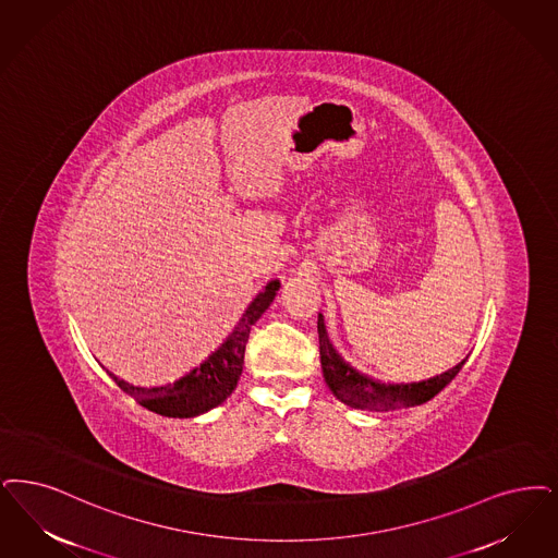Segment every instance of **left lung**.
Here are the masks:
<instances>
[{
	"label": "left lung",
	"mask_w": 558,
	"mask_h": 558,
	"mask_svg": "<svg viewBox=\"0 0 558 558\" xmlns=\"http://www.w3.org/2000/svg\"><path fill=\"white\" fill-rule=\"evenodd\" d=\"M317 335H319V359L322 372L328 388L336 399L353 409L361 411H397L402 407H415L434 399L446 384L461 372L465 359L450 367L445 374L434 378L411 381V384H384L379 379L369 378L351 367L344 359L336 353L324 324V315H317Z\"/></svg>",
	"instance_id": "left-lung-1"
}]
</instances>
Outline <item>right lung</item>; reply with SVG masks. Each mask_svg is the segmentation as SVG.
I'll use <instances>...</instances> for the list:
<instances>
[{
	"label": "right lung",
	"mask_w": 558,
	"mask_h": 558,
	"mask_svg": "<svg viewBox=\"0 0 558 558\" xmlns=\"http://www.w3.org/2000/svg\"><path fill=\"white\" fill-rule=\"evenodd\" d=\"M278 290L280 280H269L266 289L248 303L243 317L239 319L234 330L226 336L222 344L201 365L193 367L186 376L177 381L143 388L118 379L113 374L110 376L129 397H133L134 401L163 417L186 420L216 409L234 392L243 374L248 332L271 305Z\"/></svg>",
	"instance_id": "right-lung-1"
}]
</instances>
